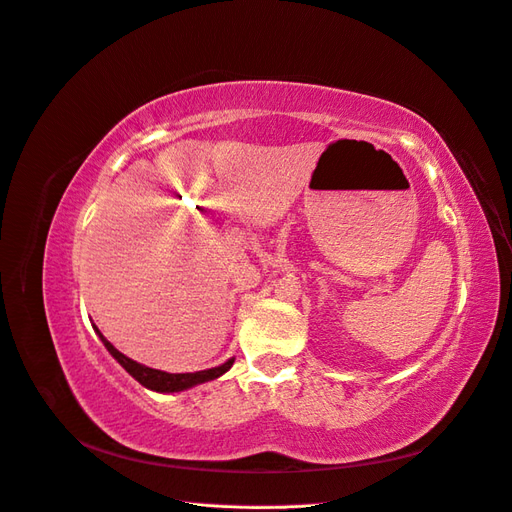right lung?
I'll use <instances>...</instances> for the list:
<instances>
[{
	"instance_id": "obj_1",
	"label": "right lung",
	"mask_w": 512,
	"mask_h": 512,
	"mask_svg": "<svg viewBox=\"0 0 512 512\" xmlns=\"http://www.w3.org/2000/svg\"><path fill=\"white\" fill-rule=\"evenodd\" d=\"M97 336L102 338L104 346L108 349V353L119 361V364L136 378L140 385H144L146 389L151 391H159V393H176V391H185L191 389L195 385H202L208 381H214V378H219L221 374H225L229 368L234 366V359H227L225 364L217 366V368H210V370H202V372H187V374H170V372H161V370H153V368H146L138 361L125 357L121 351L114 349V346L102 336L100 329L95 327Z\"/></svg>"
}]
</instances>
